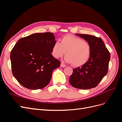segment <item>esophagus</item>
I'll return each instance as SVG.
<instances>
[{
  "label": "esophagus",
  "instance_id": "34e87169",
  "mask_svg": "<svg viewBox=\"0 0 122 122\" xmlns=\"http://www.w3.org/2000/svg\"><path fill=\"white\" fill-rule=\"evenodd\" d=\"M66 66L65 64H62V63H61V67H62V68H64V67H66Z\"/></svg>",
  "mask_w": 122,
  "mask_h": 122
}]
</instances>
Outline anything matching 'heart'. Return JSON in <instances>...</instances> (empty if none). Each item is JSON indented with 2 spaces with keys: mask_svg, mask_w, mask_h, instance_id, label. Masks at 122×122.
Wrapping results in <instances>:
<instances>
[{
  "mask_svg": "<svg viewBox=\"0 0 122 122\" xmlns=\"http://www.w3.org/2000/svg\"><path fill=\"white\" fill-rule=\"evenodd\" d=\"M65 61L73 63L75 67L86 64L91 53L90 44L86 41L72 35H67L61 40V43L56 42L52 47V55L55 58L62 57L66 54Z\"/></svg>",
  "mask_w": 122,
  "mask_h": 122,
  "instance_id": "b5f03b06",
  "label": "heart"
}]
</instances>
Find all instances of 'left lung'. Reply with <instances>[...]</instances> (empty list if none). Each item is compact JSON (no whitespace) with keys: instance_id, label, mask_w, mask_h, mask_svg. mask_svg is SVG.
<instances>
[{"instance_id":"8db88e82","label":"left lung","mask_w":122,"mask_h":122,"mask_svg":"<svg viewBox=\"0 0 122 122\" xmlns=\"http://www.w3.org/2000/svg\"><path fill=\"white\" fill-rule=\"evenodd\" d=\"M76 35L90 44L91 53L86 64L73 69L69 82L75 88L91 89L96 86L107 73L110 55L101 38L89 35Z\"/></svg>"}]
</instances>
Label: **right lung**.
I'll list each match as a JSON object with an SVG mask.
<instances>
[{
    "mask_svg": "<svg viewBox=\"0 0 122 122\" xmlns=\"http://www.w3.org/2000/svg\"><path fill=\"white\" fill-rule=\"evenodd\" d=\"M55 39L51 32L36 33L15 44L10 54L11 65L14 77L22 86L38 90L49 84L53 71L61 65L51 54Z\"/></svg>",
    "mask_w": 122,
    "mask_h": 122,
    "instance_id": "right-lung-1",
    "label": "right lung"
}]
</instances>
